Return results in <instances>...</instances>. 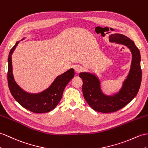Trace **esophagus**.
<instances>
[{
	"instance_id": "1",
	"label": "esophagus",
	"mask_w": 148,
	"mask_h": 148,
	"mask_svg": "<svg viewBox=\"0 0 148 148\" xmlns=\"http://www.w3.org/2000/svg\"><path fill=\"white\" fill-rule=\"evenodd\" d=\"M74 69L76 73H79V72H81L82 70V67L80 65H76L74 67Z\"/></svg>"
}]
</instances>
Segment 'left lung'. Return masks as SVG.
<instances>
[{
    "label": "left lung",
    "instance_id": "8db88e82",
    "mask_svg": "<svg viewBox=\"0 0 148 148\" xmlns=\"http://www.w3.org/2000/svg\"><path fill=\"white\" fill-rule=\"evenodd\" d=\"M109 42L122 44L130 49L132 60L130 72L118 92L108 96L103 93L101 82L94 74L82 72L79 74L83 82V96L88 104L94 110L108 113L119 110L134 99L139 91L141 82V55L138 48L130 38L121 34L109 36Z\"/></svg>",
    "mask_w": 148,
    "mask_h": 148
}]
</instances>
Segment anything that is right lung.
I'll use <instances>...</instances> for the list:
<instances>
[{
    "label": "right lung",
    "instance_id": "add662e5",
    "mask_svg": "<svg viewBox=\"0 0 148 148\" xmlns=\"http://www.w3.org/2000/svg\"><path fill=\"white\" fill-rule=\"evenodd\" d=\"M19 42L20 41L16 42L9 54L7 81L10 91L17 103L27 110L34 113L49 112L59 104L66 86L74 76V70L71 68L58 75L51 86L41 92L34 94L26 92L15 81L12 73V55Z\"/></svg>",
    "mask_w": 148,
    "mask_h": 148
}]
</instances>
